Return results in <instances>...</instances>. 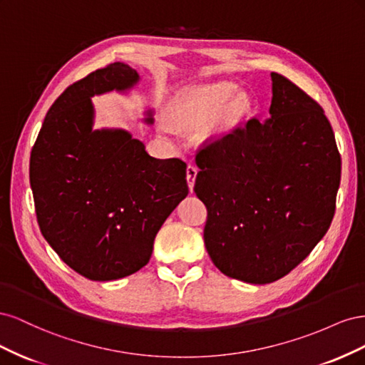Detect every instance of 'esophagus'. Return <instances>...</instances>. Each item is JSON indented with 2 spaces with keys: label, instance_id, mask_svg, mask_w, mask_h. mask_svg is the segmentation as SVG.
I'll list each match as a JSON object with an SVG mask.
<instances>
[{
  "label": "esophagus",
  "instance_id": "34e87169",
  "mask_svg": "<svg viewBox=\"0 0 365 365\" xmlns=\"http://www.w3.org/2000/svg\"><path fill=\"white\" fill-rule=\"evenodd\" d=\"M196 175H197V168H195V165H187V184H189L190 192H193Z\"/></svg>",
  "mask_w": 365,
  "mask_h": 365
}]
</instances>
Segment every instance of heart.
Segmentation results:
<instances>
[{"label":"heart","mask_w":365,"mask_h":365,"mask_svg":"<svg viewBox=\"0 0 365 365\" xmlns=\"http://www.w3.org/2000/svg\"><path fill=\"white\" fill-rule=\"evenodd\" d=\"M250 109V98L237 91L233 82H216L187 91L176 102L172 114L173 125L185 129L202 128L210 121L216 123L208 130V135L225 132L233 128Z\"/></svg>","instance_id":"1"}]
</instances>
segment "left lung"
<instances>
[{
	"instance_id": "obj_1",
	"label": "left lung",
	"mask_w": 365,
	"mask_h": 365,
	"mask_svg": "<svg viewBox=\"0 0 365 365\" xmlns=\"http://www.w3.org/2000/svg\"><path fill=\"white\" fill-rule=\"evenodd\" d=\"M271 81L268 120L251 118L196 153L208 256L252 284L284 277L309 256L332 222L341 180L323 108L284 76Z\"/></svg>"
}]
</instances>
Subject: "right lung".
<instances>
[{"label":"right lung","instance_id":"add662e5","mask_svg":"<svg viewBox=\"0 0 365 365\" xmlns=\"http://www.w3.org/2000/svg\"><path fill=\"white\" fill-rule=\"evenodd\" d=\"M140 81L123 62L70 85L43 118L30 155L42 236L71 269L96 282L126 277L149 262L153 240L189 193L180 158L150 157L125 129H93L91 97ZM145 121L152 125V111Z\"/></svg>","mask_w":365,"mask_h":365}]
</instances>
